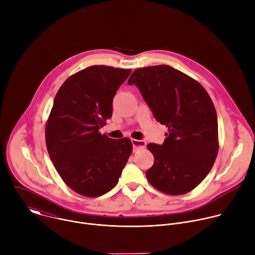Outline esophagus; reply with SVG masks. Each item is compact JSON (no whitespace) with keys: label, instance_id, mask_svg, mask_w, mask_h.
<instances>
[{"label":"esophagus","instance_id":"1","mask_svg":"<svg viewBox=\"0 0 255 255\" xmlns=\"http://www.w3.org/2000/svg\"><path fill=\"white\" fill-rule=\"evenodd\" d=\"M132 145H133V149L134 151L138 150V149H141V148H144L145 146H146V142H145L144 140H137V139H132Z\"/></svg>","mask_w":255,"mask_h":255}]
</instances>
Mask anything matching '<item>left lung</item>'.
I'll list each match as a JSON object with an SVG mask.
<instances>
[{"instance_id":"obj_1","label":"left lung","mask_w":255,"mask_h":255,"mask_svg":"<svg viewBox=\"0 0 255 255\" xmlns=\"http://www.w3.org/2000/svg\"><path fill=\"white\" fill-rule=\"evenodd\" d=\"M128 85H135L154 118L168 128L162 145L149 143L154 156L146 177L156 190L184 195L201 184L219 149L214 104L197 81L168 65L138 68Z\"/></svg>"}]
</instances>
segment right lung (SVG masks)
I'll return each mask as SVG.
<instances>
[{
  "label": "right lung",
  "instance_id": "add662e5",
  "mask_svg": "<svg viewBox=\"0 0 255 255\" xmlns=\"http://www.w3.org/2000/svg\"><path fill=\"white\" fill-rule=\"evenodd\" d=\"M130 72L92 65L69 77L55 96L45 127L48 154L64 183L82 196L96 198L111 191L131 155L129 138L100 133Z\"/></svg>",
  "mask_w": 255,
  "mask_h": 255
}]
</instances>
